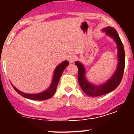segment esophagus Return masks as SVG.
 Here are the masks:
<instances>
[{"instance_id": "obj_1", "label": "esophagus", "mask_w": 134, "mask_h": 134, "mask_svg": "<svg viewBox=\"0 0 134 134\" xmlns=\"http://www.w3.org/2000/svg\"><path fill=\"white\" fill-rule=\"evenodd\" d=\"M67 59H68V61L70 63H73L74 61H75L76 58H75V56H74V55L71 54V55L69 56L68 58H67Z\"/></svg>"}]
</instances>
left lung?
Instances as JSON below:
<instances>
[{"instance_id": "left-lung-1", "label": "left lung", "mask_w": 134, "mask_h": 134, "mask_svg": "<svg viewBox=\"0 0 134 134\" xmlns=\"http://www.w3.org/2000/svg\"><path fill=\"white\" fill-rule=\"evenodd\" d=\"M107 35L115 40L118 50V65L114 74L112 77L100 85H94L87 81L85 78V67L79 62H75L76 65L78 68V82L83 91L89 96L97 97L109 93L115 89L120 84L123 78L125 65V54L123 43L119 38L118 32L112 27H107L103 29Z\"/></svg>"}]
</instances>
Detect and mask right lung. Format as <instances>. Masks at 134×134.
I'll return each instance as SVG.
<instances>
[{"label":"right lung","mask_w":134,"mask_h":134,"mask_svg":"<svg viewBox=\"0 0 134 134\" xmlns=\"http://www.w3.org/2000/svg\"><path fill=\"white\" fill-rule=\"evenodd\" d=\"M69 64L68 61H64L62 63H60V65L56 67L54 72V75H53V80H52V83L51 84L50 87L46 90L43 92L40 93H38V94H26V93H24L17 88H15L13 85L11 84L13 87L14 89L19 94H20L22 96L24 97V98H27V99H32V100H46V99H48L49 98H51L54 93L56 92V87H57L58 83L59 82L60 77H61L62 74L63 70L67 67V66Z\"/></svg>","instance_id":"right-lung-1"}]
</instances>
